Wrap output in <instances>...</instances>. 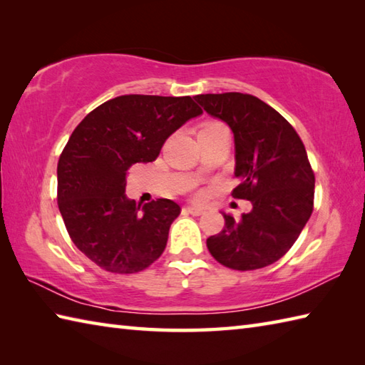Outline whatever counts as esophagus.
Returning <instances> with one entry per match:
<instances>
[{"label": "esophagus", "mask_w": 365, "mask_h": 365, "mask_svg": "<svg viewBox=\"0 0 365 365\" xmlns=\"http://www.w3.org/2000/svg\"><path fill=\"white\" fill-rule=\"evenodd\" d=\"M187 212L188 213H191V215H195V216H199V215H204V208H200V207H196V205H187Z\"/></svg>", "instance_id": "34e87169"}]
</instances>
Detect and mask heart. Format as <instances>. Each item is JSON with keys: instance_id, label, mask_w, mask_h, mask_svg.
<instances>
[{"instance_id": "heart-1", "label": "heart", "mask_w": 365, "mask_h": 365, "mask_svg": "<svg viewBox=\"0 0 365 365\" xmlns=\"http://www.w3.org/2000/svg\"><path fill=\"white\" fill-rule=\"evenodd\" d=\"M216 127H222V125L220 122H208V123H205L202 130H212V128H216Z\"/></svg>"}]
</instances>
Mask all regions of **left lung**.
Wrapping results in <instances>:
<instances>
[{"label":"left lung","instance_id":"8db88e82","mask_svg":"<svg viewBox=\"0 0 365 365\" xmlns=\"http://www.w3.org/2000/svg\"><path fill=\"white\" fill-rule=\"evenodd\" d=\"M212 118L234 133L237 199L252 210L235 220L224 213V229L207 238L221 265L250 271L277 262L297 242L312 215L315 177L304 144L274 108L260 98L226 92L195 97Z\"/></svg>","mask_w":365,"mask_h":365}]
</instances>
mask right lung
Wrapping results in <instances>:
<instances>
[{
	"instance_id": "1",
	"label": "right lung",
	"mask_w": 365,
	"mask_h": 365,
	"mask_svg": "<svg viewBox=\"0 0 365 365\" xmlns=\"http://www.w3.org/2000/svg\"><path fill=\"white\" fill-rule=\"evenodd\" d=\"M200 114L191 97L120 96L73 130L58 163V205L75 246L100 268L138 273L165 251L180 207L128 199V168L153 161L166 139Z\"/></svg>"
}]
</instances>
